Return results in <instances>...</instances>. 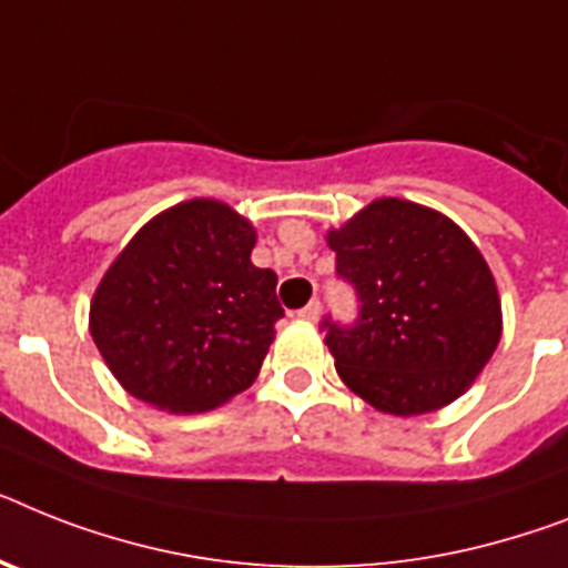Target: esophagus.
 I'll list each match as a JSON object with an SVG mask.
<instances>
[{"instance_id": "1", "label": "esophagus", "mask_w": 568, "mask_h": 568, "mask_svg": "<svg viewBox=\"0 0 568 568\" xmlns=\"http://www.w3.org/2000/svg\"><path fill=\"white\" fill-rule=\"evenodd\" d=\"M318 316H322V304L318 302L304 304L302 311H298V318H304V322H318Z\"/></svg>"}]
</instances>
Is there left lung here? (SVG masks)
Returning a JSON list of instances; mask_svg holds the SVG:
<instances>
[{
    "mask_svg": "<svg viewBox=\"0 0 568 568\" xmlns=\"http://www.w3.org/2000/svg\"><path fill=\"white\" fill-rule=\"evenodd\" d=\"M357 290L354 327L325 322L342 383L386 415H426L473 386L503 339V302L479 246L447 214L379 196L327 232Z\"/></svg>",
    "mask_w": 568,
    "mask_h": 568,
    "instance_id": "obj_1",
    "label": "left lung"
}]
</instances>
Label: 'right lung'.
Here are the masks:
<instances>
[{
    "label": "right lung",
    "instance_id": "obj_1",
    "mask_svg": "<svg viewBox=\"0 0 568 568\" xmlns=\"http://www.w3.org/2000/svg\"><path fill=\"white\" fill-rule=\"evenodd\" d=\"M257 232L229 203L196 196L159 211L112 261L89 334L124 392L153 409L209 412L255 383L284 316Z\"/></svg>",
    "mask_w": 568,
    "mask_h": 568
}]
</instances>
